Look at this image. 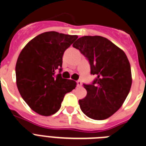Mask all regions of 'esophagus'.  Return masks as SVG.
Instances as JSON below:
<instances>
[{
  "instance_id": "obj_1",
  "label": "esophagus",
  "mask_w": 146,
  "mask_h": 146,
  "mask_svg": "<svg viewBox=\"0 0 146 146\" xmlns=\"http://www.w3.org/2000/svg\"><path fill=\"white\" fill-rule=\"evenodd\" d=\"M77 86H81V85H82V82H81V81H80V80H78V81H77Z\"/></svg>"
}]
</instances>
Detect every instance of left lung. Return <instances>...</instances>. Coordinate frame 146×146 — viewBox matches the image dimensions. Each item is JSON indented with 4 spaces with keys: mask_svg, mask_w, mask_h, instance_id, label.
Here are the masks:
<instances>
[{
    "mask_svg": "<svg viewBox=\"0 0 146 146\" xmlns=\"http://www.w3.org/2000/svg\"><path fill=\"white\" fill-rule=\"evenodd\" d=\"M73 47L89 60L90 74L96 76L91 85L84 84L86 97L79 101L89 118L103 120L121 108L132 85L130 64L126 54L101 36H83Z\"/></svg>",
    "mask_w": 146,
    "mask_h": 146,
    "instance_id": "left-lung-1",
    "label": "left lung"
}]
</instances>
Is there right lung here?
Returning a JSON list of instances; mask_svg holds the SVG:
<instances>
[{
  "mask_svg": "<svg viewBox=\"0 0 146 146\" xmlns=\"http://www.w3.org/2000/svg\"><path fill=\"white\" fill-rule=\"evenodd\" d=\"M77 37L46 32L21 50L16 64L17 85L22 98L36 113L45 117L56 113L65 94L75 88V81L62 78L56 71L61 72L64 51Z\"/></svg>",
  "mask_w": 146,
  "mask_h": 146,
  "instance_id": "1",
  "label": "right lung"
}]
</instances>
